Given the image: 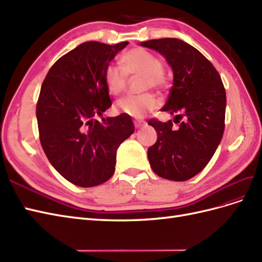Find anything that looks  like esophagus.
Returning a JSON list of instances; mask_svg holds the SVG:
<instances>
[{
  "label": "esophagus",
  "mask_w": 262,
  "mask_h": 262,
  "mask_svg": "<svg viewBox=\"0 0 262 262\" xmlns=\"http://www.w3.org/2000/svg\"><path fill=\"white\" fill-rule=\"evenodd\" d=\"M134 125H135L136 128H140V127L146 125V122L145 120H134Z\"/></svg>",
  "instance_id": "1"
}]
</instances>
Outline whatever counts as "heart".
Returning a JSON list of instances; mask_svg holds the SVG:
<instances>
[{
  "label": "heart",
  "mask_w": 262,
  "mask_h": 262,
  "mask_svg": "<svg viewBox=\"0 0 262 262\" xmlns=\"http://www.w3.org/2000/svg\"><path fill=\"white\" fill-rule=\"evenodd\" d=\"M120 65L110 64L104 71L107 90L113 95H119L127 85V76H143L142 91H162L167 86L164 64L158 56L142 48L127 51L120 58ZM158 100L150 93L138 96H125L117 100L115 108L118 113L130 117L143 118L147 113L155 111Z\"/></svg>",
  "instance_id": "heart-1"
}]
</instances>
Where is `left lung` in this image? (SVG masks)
<instances>
[{
	"label": "left lung",
	"instance_id": "1",
	"mask_svg": "<svg viewBox=\"0 0 262 262\" xmlns=\"http://www.w3.org/2000/svg\"><path fill=\"white\" fill-rule=\"evenodd\" d=\"M164 55L173 72L167 103L160 112L175 115L163 123L151 118L148 124L157 133V142L147 156L159 177L185 182L203 170L216 151L225 130L226 91L214 66L178 38L150 39L140 44Z\"/></svg>",
	"mask_w": 262,
	"mask_h": 262
}]
</instances>
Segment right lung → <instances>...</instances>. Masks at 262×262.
<instances>
[{
  "instance_id": "1",
  "label": "right lung",
  "mask_w": 262,
  "mask_h": 262,
  "mask_svg": "<svg viewBox=\"0 0 262 262\" xmlns=\"http://www.w3.org/2000/svg\"><path fill=\"white\" fill-rule=\"evenodd\" d=\"M128 42H85L59 57L39 92V142L52 166L79 187L107 182L115 171L119 145L135 130L125 114L95 119L112 106L104 71Z\"/></svg>"
}]
</instances>
